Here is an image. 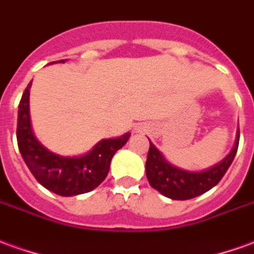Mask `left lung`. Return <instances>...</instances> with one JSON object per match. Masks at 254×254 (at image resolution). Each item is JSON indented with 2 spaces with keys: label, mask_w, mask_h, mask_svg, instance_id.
Listing matches in <instances>:
<instances>
[{
  "label": "left lung",
  "mask_w": 254,
  "mask_h": 254,
  "mask_svg": "<svg viewBox=\"0 0 254 254\" xmlns=\"http://www.w3.org/2000/svg\"><path fill=\"white\" fill-rule=\"evenodd\" d=\"M150 149L146 160V176L150 186L161 195L172 200H188L210 190L222 180L234 160L240 142V129L237 131L236 142L230 153L215 165L203 170H188L173 165L162 151L157 149L149 139Z\"/></svg>",
  "instance_id": "8db88e82"
}]
</instances>
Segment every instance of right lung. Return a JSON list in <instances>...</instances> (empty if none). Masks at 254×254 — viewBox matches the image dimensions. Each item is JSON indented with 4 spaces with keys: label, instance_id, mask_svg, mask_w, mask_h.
Returning a JSON list of instances; mask_svg holds the SVG:
<instances>
[{
    "label": "right lung",
    "instance_id": "obj_1",
    "mask_svg": "<svg viewBox=\"0 0 254 254\" xmlns=\"http://www.w3.org/2000/svg\"><path fill=\"white\" fill-rule=\"evenodd\" d=\"M67 61V59H66ZM57 64V62H53ZM64 64V61H58ZM29 82L18 104L17 145L33 177L59 196H77L93 190L104 181L115 153L127 143L131 132L101 139L81 155H61L42 145L35 136L29 115Z\"/></svg>",
    "mask_w": 254,
    "mask_h": 254
}]
</instances>
